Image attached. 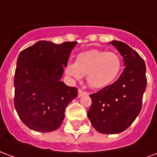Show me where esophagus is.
I'll list each match as a JSON object with an SVG mask.
<instances>
[{"instance_id":"1","label":"esophagus","mask_w":157,"mask_h":157,"mask_svg":"<svg viewBox=\"0 0 157 157\" xmlns=\"http://www.w3.org/2000/svg\"><path fill=\"white\" fill-rule=\"evenodd\" d=\"M85 95H88V92H84V91H82V90H79L78 91V98H81L82 96H85Z\"/></svg>"}]
</instances>
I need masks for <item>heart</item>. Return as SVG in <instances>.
Listing matches in <instances>:
<instances>
[{
    "label": "heart",
    "instance_id": "obj_1",
    "mask_svg": "<svg viewBox=\"0 0 157 157\" xmlns=\"http://www.w3.org/2000/svg\"><path fill=\"white\" fill-rule=\"evenodd\" d=\"M122 69L120 56L100 49H89L81 52L75 64L66 66V74L75 80L86 75V81L93 88H102L115 81Z\"/></svg>",
    "mask_w": 157,
    "mask_h": 157
}]
</instances>
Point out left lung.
<instances>
[{"instance_id":"1","label":"left lung","mask_w":157,"mask_h":157,"mask_svg":"<svg viewBox=\"0 0 157 157\" xmlns=\"http://www.w3.org/2000/svg\"><path fill=\"white\" fill-rule=\"evenodd\" d=\"M109 44L120 53L125 67L116 82L90 95L87 117L97 131L113 135L124 131L139 115L147 79L145 61L137 52L123 42Z\"/></svg>"}]
</instances>
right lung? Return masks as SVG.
Instances as JSON below:
<instances>
[{"mask_svg": "<svg viewBox=\"0 0 157 157\" xmlns=\"http://www.w3.org/2000/svg\"><path fill=\"white\" fill-rule=\"evenodd\" d=\"M76 44L39 41L19 54L14 75V106L22 123L34 131L58 128L65 108L78 96L76 87L60 81Z\"/></svg>", "mask_w": 157, "mask_h": 157, "instance_id": "add662e5", "label": "right lung"}]
</instances>
